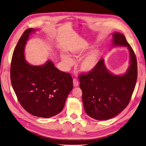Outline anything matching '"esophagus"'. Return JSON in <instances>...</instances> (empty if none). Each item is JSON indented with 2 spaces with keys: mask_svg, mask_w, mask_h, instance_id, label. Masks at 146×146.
<instances>
[{
  "mask_svg": "<svg viewBox=\"0 0 146 146\" xmlns=\"http://www.w3.org/2000/svg\"><path fill=\"white\" fill-rule=\"evenodd\" d=\"M73 82V86H74V87H78V86H79V81L77 79H74Z\"/></svg>",
  "mask_w": 146,
  "mask_h": 146,
  "instance_id": "1",
  "label": "esophagus"
}]
</instances>
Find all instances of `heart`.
I'll return each instance as SVG.
<instances>
[{
  "label": "heart",
  "instance_id": "heart-1",
  "mask_svg": "<svg viewBox=\"0 0 146 146\" xmlns=\"http://www.w3.org/2000/svg\"><path fill=\"white\" fill-rule=\"evenodd\" d=\"M87 50L86 48H79L72 52V54L74 57H80L83 56ZM61 60L67 67H70L73 64V58L66 53H62L61 55ZM99 54L96 51L91 52L84 58L80 64V70L86 73L93 71L98 63Z\"/></svg>",
  "mask_w": 146,
  "mask_h": 146
}]
</instances>
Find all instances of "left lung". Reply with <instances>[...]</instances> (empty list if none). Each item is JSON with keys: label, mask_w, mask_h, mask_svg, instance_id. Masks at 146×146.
I'll return each instance as SVG.
<instances>
[{"label": "left lung", "mask_w": 146, "mask_h": 146, "mask_svg": "<svg viewBox=\"0 0 146 146\" xmlns=\"http://www.w3.org/2000/svg\"><path fill=\"white\" fill-rule=\"evenodd\" d=\"M112 47H127L129 66L126 72L115 75L107 69L104 60L98 61L93 71L79 76L84 108L89 117L97 120L113 118L129 104L137 78V59L125 36L112 34Z\"/></svg>", "instance_id": "left-lung-1"}]
</instances>
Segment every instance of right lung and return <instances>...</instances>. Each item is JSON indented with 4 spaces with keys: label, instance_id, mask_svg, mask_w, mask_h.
<instances>
[{
    "label": "right lung",
    "instance_id": "1",
    "mask_svg": "<svg viewBox=\"0 0 146 146\" xmlns=\"http://www.w3.org/2000/svg\"><path fill=\"white\" fill-rule=\"evenodd\" d=\"M37 29L23 33L15 47L11 61V79L21 106L33 115L48 118L63 110L72 90L71 75L60 71L50 60L34 66L25 60V48L29 35Z\"/></svg>",
    "mask_w": 146,
    "mask_h": 146
}]
</instances>
